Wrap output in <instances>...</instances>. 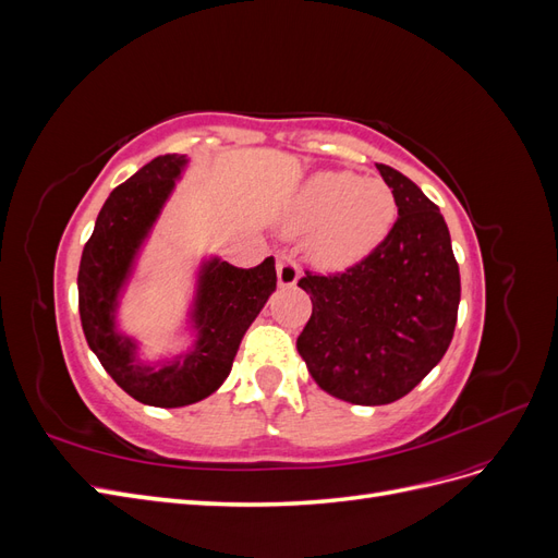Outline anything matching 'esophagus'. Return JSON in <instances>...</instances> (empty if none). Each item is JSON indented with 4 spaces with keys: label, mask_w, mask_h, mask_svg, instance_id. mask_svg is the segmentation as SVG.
Listing matches in <instances>:
<instances>
[{
    "label": "esophagus",
    "mask_w": 558,
    "mask_h": 558,
    "mask_svg": "<svg viewBox=\"0 0 558 558\" xmlns=\"http://www.w3.org/2000/svg\"><path fill=\"white\" fill-rule=\"evenodd\" d=\"M277 277L281 286H295L300 279V265L291 256L277 258Z\"/></svg>",
    "instance_id": "1"
}]
</instances>
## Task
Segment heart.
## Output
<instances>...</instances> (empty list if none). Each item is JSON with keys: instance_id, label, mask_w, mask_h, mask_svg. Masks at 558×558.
<instances>
[{"instance_id": "1", "label": "heart", "mask_w": 558, "mask_h": 558, "mask_svg": "<svg viewBox=\"0 0 558 558\" xmlns=\"http://www.w3.org/2000/svg\"><path fill=\"white\" fill-rule=\"evenodd\" d=\"M396 216V195L381 177L318 172L300 195L298 218L316 226L314 253L330 265H347L379 244Z\"/></svg>"}]
</instances>
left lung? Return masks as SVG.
I'll use <instances>...</instances> for the list:
<instances>
[{
    "instance_id": "obj_1",
    "label": "left lung",
    "mask_w": 558,
    "mask_h": 558,
    "mask_svg": "<svg viewBox=\"0 0 558 558\" xmlns=\"http://www.w3.org/2000/svg\"><path fill=\"white\" fill-rule=\"evenodd\" d=\"M377 170L396 195L393 228L342 272L305 269L298 281L312 298L298 353L326 393L351 404L408 396L442 361L461 300L440 209L393 167Z\"/></svg>"
}]
</instances>
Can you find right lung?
Listing matches in <instances>:
<instances>
[{
	"label": "right lung",
	"mask_w": 558,
	"mask_h": 558,
	"mask_svg": "<svg viewBox=\"0 0 558 558\" xmlns=\"http://www.w3.org/2000/svg\"><path fill=\"white\" fill-rule=\"evenodd\" d=\"M183 165V156H160L113 189L78 265V314L88 347L128 396L154 408H183L211 396L230 375L253 318L277 289L272 256L248 269L214 258L199 277L195 351L183 365L177 361L160 369L134 361V342L113 328L116 298Z\"/></svg>",
	"instance_id": "1"
}]
</instances>
